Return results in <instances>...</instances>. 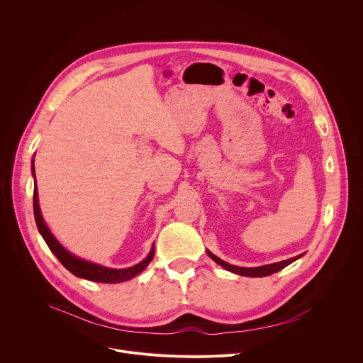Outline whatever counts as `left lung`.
<instances>
[{
	"label": "left lung",
	"mask_w": 363,
	"mask_h": 363,
	"mask_svg": "<svg viewBox=\"0 0 363 363\" xmlns=\"http://www.w3.org/2000/svg\"><path fill=\"white\" fill-rule=\"evenodd\" d=\"M206 254H208L218 266L224 267L225 270H228V272H231L234 274H240V276H245V277H266V276H270L273 273H277V272L283 270L284 267H287L293 262L298 260V258L303 255V254H300V255H296L293 258H289V260L273 263V264H266V266H260V267H238V266H233V264L221 260V258H218L210 250H206Z\"/></svg>",
	"instance_id": "left-lung-1"
}]
</instances>
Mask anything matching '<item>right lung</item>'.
Segmentation results:
<instances>
[{
    "instance_id": "obj_1",
    "label": "right lung",
    "mask_w": 363,
    "mask_h": 363,
    "mask_svg": "<svg viewBox=\"0 0 363 363\" xmlns=\"http://www.w3.org/2000/svg\"><path fill=\"white\" fill-rule=\"evenodd\" d=\"M31 174L34 177V195H33V208H34V218H35V224L37 228L41 234V237L44 238L45 244L48 245V248L51 250L57 258L59 262L76 277L84 279V280H90V281H97V283H122V281H128L133 277H136L139 273H142L146 266L152 262L153 254H155V244H152L149 254L146 255V258L140 263H138L136 266L128 267V269H109L105 266H100L87 260H83V258L72 254L69 250H66L59 241L57 238L51 234L50 228L47 227L43 216H41V210H40V203H38V191H37V182H35V171H34V160L31 164Z\"/></svg>"
}]
</instances>
